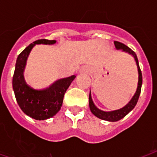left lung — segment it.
<instances>
[{
    "instance_id": "obj_1",
    "label": "left lung",
    "mask_w": 157,
    "mask_h": 157,
    "mask_svg": "<svg viewBox=\"0 0 157 157\" xmlns=\"http://www.w3.org/2000/svg\"><path fill=\"white\" fill-rule=\"evenodd\" d=\"M114 45L117 48V50H122L123 51L126 53H129V54H131L132 56L134 57L136 62L137 67H138V72H139V81H138V87H137V90L134 94V95L133 96V98H131V100L129 101V103H127L124 107H122L121 109L115 110V111H112V112H104L102 110L98 109V107H96L94 103L92 98H91V94L90 93V98H89V104H90V108L91 112L93 113L95 117H97L99 119L104 120L107 121H120L122 118H124L129 112H131L132 110L134 109V107L136 106L138 100H139V95L141 93V88H142V83H143V76H142V71L140 70L139 64V60L137 58L136 54L133 51V50L124 45L123 43H121L119 41H114Z\"/></svg>"
}]
</instances>
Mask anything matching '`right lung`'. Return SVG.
Here are the masks:
<instances>
[{
    "label": "right lung",
    "instance_id": "obj_1",
    "mask_svg": "<svg viewBox=\"0 0 157 157\" xmlns=\"http://www.w3.org/2000/svg\"><path fill=\"white\" fill-rule=\"evenodd\" d=\"M55 40L40 39L25 48L17 58L13 76V90L18 106L26 115L38 121L49 119L58 113L63 104L66 93L76 76L58 80L48 88L35 90L26 83L23 71L31 50L35 45H53Z\"/></svg>",
    "mask_w": 157,
    "mask_h": 157
}]
</instances>
